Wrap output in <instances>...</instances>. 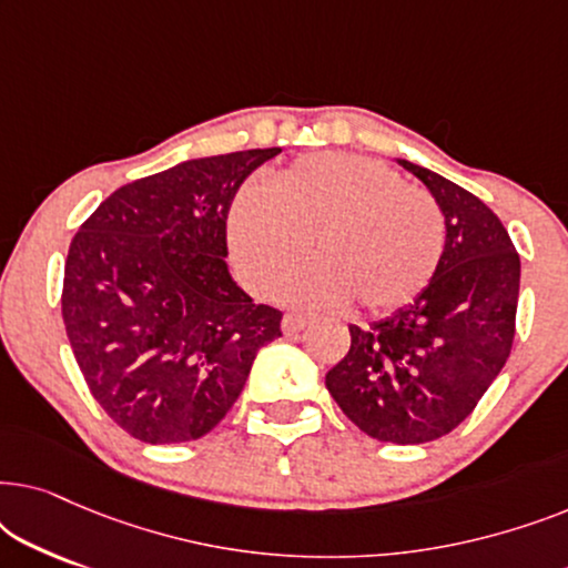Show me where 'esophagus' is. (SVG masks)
Returning a JSON list of instances; mask_svg holds the SVG:
<instances>
[{
    "label": "esophagus",
    "instance_id": "esophagus-1",
    "mask_svg": "<svg viewBox=\"0 0 568 568\" xmlns=\"http://www.w3.org/2000/svg\"><path fill=\"white\" fill-rule=\"evenodd\" d=\"M310 323H313V317H307L302 313H286L284 321H282V328H284L286 336H294V333H300Z\"/></svg>",
    "mask_w": 568,
    "mask_h": 568
}]
</instances>
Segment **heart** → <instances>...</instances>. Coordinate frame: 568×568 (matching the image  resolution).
Segmentation results:
<instances>
[{
    "instance_id": "obj_1",
    "label": "heart",
    "mask_w": 568,
    "mask_h": 568,
    "mask_svg": "<svg viewBox=\"0 0 568 568\" xmlns=\"http://www.w3.org/2000/svg\"><path fill=\"white\" fill-rule=\"evenodd\" d=\"M227 235L237 271L271 294L307 245L313 266L286 294L315 305L390 313L432 282L445 251V214L429 191L359 154L302 158L258 191L237 193Z\"/></svg>"
}]
</instances>
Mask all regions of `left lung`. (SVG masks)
Listing matches in <instances>:
<instances>
[{"mask_svg": "<svg viewBox=\"0 0 568 568\" xmlns=\"http://www.w3.org/2000/svg\"><path fill=\"white\" fill-rule=\"evenodd\" d=\"M445 214V251L432 282L369 328L352 325L348 354L325 387L364 434L393 445L445 437L473 414L515 341L519 255L478 196L400 160Z\"/></svg>", "mask_w": 568, "mask_h": 568, "instance_id": "obj_1", "label": "left lung"}]
</instances>
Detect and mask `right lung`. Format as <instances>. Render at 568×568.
I'll return each instance as SVG.
<instances>
[{
  "label": "right lung",
  "mask_w": 568,
  "mask_h": 568,
  "mask_svg": "<svg viewBox=\"0 0 568 568\" xmlns=\"http://www.w3.org/2000/svg\"><path fill=\"white\" fill-rule=\"evenodd\" d=\"M278 152L189 160L121 185L69 245V344L92 398L139 442L212 432L258 348L282 336V310L255 305L224 263L232 199Z\"/></svg>",
  "instance_id": "add662e5"
}]
</instances>
